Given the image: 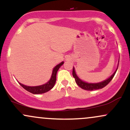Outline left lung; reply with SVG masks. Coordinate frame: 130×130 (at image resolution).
<instances>
[{"label":"left lung","instance_id":"1","mask_svg":"<svg viewBox=\"0 0 130 130\" xmlns=\"http://www.w3.org/2000/svg\"><path fill=\"white\" fill-rule=\"evenodd\" d=\"M118 67H119V65H118ZM118 68H117L116 71H115L114 73L110 76L108 79L106 80L101 82L97 83V84H88V83L82 81V80L80 79L77 75H76L75 72V69L73 68V71H72V75L74 77V78H75V80L76 84L79 86L80 88H82L84 90H88V91H93V90H98V89H101L104 87H106L107 84L110 82V81L112 80V79L113 78V77H114L115 74H116L117 70Z\"/></svg>","mask_w":130,"mask_h":130}]
</instances>
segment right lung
<instances>
[{
    "mask_svg": "<svg viewBox=\"0 0 130 130\" xmlns=\"http://www.w3.org/2000/svg\"><path fill=\"white\" fill-rule=\"evenodd\" d=\"M63 63L64 62H61L60 64H58L54 68L50 80L46 84L40 86H36V87H28V86L24 85L20 83V85L23 88L27 90V91L32 93V94H42V93L47 92V91H48L49 90H50L51 89L53 88L54 85H55L56 80V74H57L58 69H59V68H60L61 66L63 64Z\"/></svg>",
    "mask_w": 130,
    "mask_h": 130,
    "instance_id": "add662e5",
    "label": "right lung"
}]
</instances>
